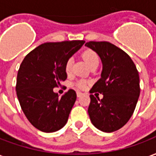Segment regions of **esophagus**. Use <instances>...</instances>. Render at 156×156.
Returning a JSON list of instances; mask_svg holds the SVG:
<instances>
[{
  "mask_svg": "<svg viewBox=\"0 0 156 156\" xmlns=\"http://www.w3.org/2000/svg\"><path fill=\"white\" fill-rule=\"evenodd\" d=\"M82 95H83V94H82L81 92H79V91H77V96H78V98H79V97H81Z\"/></svg>",
  "mask_w": 156,
  "mask_h": 156,
  "instance_id": "1",
  "label": "esophagus"
}]
</instances>
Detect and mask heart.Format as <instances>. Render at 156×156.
Instances as JSON below:
<instances>
[{
	"label": "heart",
	"instance_id": "1",
	"mask_svg": "<svg viewBox=\"0 0 156 156\" xmlns=\"http://www.w3.org/2000/svg\"><path fill=\"white\" fill-rule=\"evenodd\" d=\"M82 57L83 58L85 62L87 63L89 68H92L94 66H98L99 63V58L98 55L93 50H86L83 52ZM72 68H73V59L68 58L67 62H65L64 69L66 73L69 75L72 73ZM86 86V83L83 80H79L76 83V87L78 88H84Z\"/></svg>",
	"mask_w": 156,
	"mask_h": 156
}]
</instances>
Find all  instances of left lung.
Instances as JSON below:
<instances>
[{
    "mask_svg": "<svg viewBox=\"0 0 156 156\" xmlns=\"http://www.w3.org/2000/svg\"><path fill=\"white\" fill-rule=\"evenodd\" d=\"M101 58V78L90 90L88 115L99 130L111 133L119 129L133 115L140 97V77L134 62L122 49L108 41H88ZM97 92L103 93L102 100Z\"/></svg>",
    "mask_w": 156,
    "mask_h": 156,
    "instance_id": "left-lung-1",
    "label": "left lung"
}]
</instances>
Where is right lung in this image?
I'll return each instance as SVG.
<instances>
[{"label": "right lung", "instance_id": "1", "mask_svg": "<svg viewBox=\"0 0 156 156\" xmlns=\"http://www.w3.org/2000/svg\"><path fill=\"white\" fill-rule=\"evenodd\" d=\"M84 41L46 42L30 51L19 68L16 90L22 111L39 130L51 133L64 126L77 94L69 89L61 98L53 88L67 79L65 62Z\"/></svg>", "mask_w": 156, "mask_h": 156}]
</instances>
